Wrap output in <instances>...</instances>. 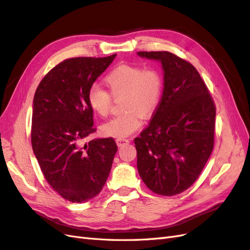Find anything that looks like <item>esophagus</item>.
Instances as JSON below:
<instances>
[{"instance_id": "esophagus-1", "label": "esophagus", "mask_w": 250, "mask_h": 250, "mask_svg": "<svg viewBox=\"0 0 250 250\" xmlns=\"http://www.w3.org/2000/svg\"><path fill=\"white\" fill-rule=\"evenodd\" d=\"M129 143H130V141H129V139H126V138H117V139H116V144H117L118 147H123V146H125V145H127Z\"/></svg>"}]
</instances>
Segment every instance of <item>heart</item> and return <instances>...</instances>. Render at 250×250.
<instances>
[{
    "mask_svg": "<svg viewBox=\"0 0 250 250\" xmlns=\"http://www.w3.org/2000/svg\"><path fill=\"white\" fill-rule=\"evenodd\" d=\"M104 82L109 92L99 85H91L87 101L92 111L105 117L112 106V97L123 96L120 108L123 113L101 125L102 134L112 137H126L143 125L142 115H151L159 106L163 94V75L155 68L123 63L109 72Z\"/></svg>",
    "mask_w": 250,
    "mask_h": 250,
    "instance_id": "obj_1",
    "label": "heart"
}]
</instances>
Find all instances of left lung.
Returning a JSON list of instances; mask_svg holds the SVG:
<instances>
[{
    "mask_svg": "<svg viewBox=\"0 0 250 250\" xmlns=\"http://www.w3.org/2000/svg\"><path fill=\"white\" fill-rule=\"evenodd\" d=\"M137 54L162 62L164 90L149 125L134 139L137 169L153 193L173 196L199 177L214 147L216 107L188 61L167 51Z\"/></svg>",
    "mask_w": 250,
    "mask_h": 250,
    "instance_id": "left-lung-1",
    "label": "left lung"
}]
</instances>
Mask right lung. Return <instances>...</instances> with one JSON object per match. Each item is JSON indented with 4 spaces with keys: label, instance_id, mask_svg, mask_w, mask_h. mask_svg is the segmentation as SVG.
<instances>
[{
    "label": "right lung",
    "instance_id": "1",
    "mask_svg": "<svg viewBox=\"0 0 250 250\" xmlns=\"http://www.w3.org/2000/svg\"><path fill=\"white\" fill-rule=\"evenodd\" d=\"M116 55L62 61L44 75L35 92L33 151L46 182L68 201L81 204L100 193L117 152L113 137L83 144L96 132L87 92Z\"/></svg>",
    "mask_w": 250,
    "mask_h": 250
}]
</instances>
